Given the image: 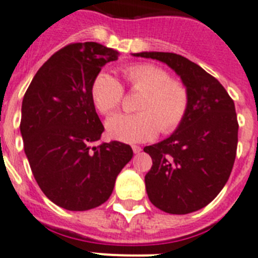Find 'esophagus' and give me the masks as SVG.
I'll list each match as a JSON object with an SVG mask.
<instances>
[{
  "label": "esophagus",
  "instance_id": "1",
  "mask_svg": "<svg viewBox=\"0 0 258 258\" xmlns=\"http://www.w3.org/2000/svg\"><path fill=\"white\" fill-rule=\"evenodd\" d=\"M132 149H133L134 154H140V152L142 151V149H141L140 146H132Z\"/></svg>",
  "mask_w": 258,
  "mask_h": 258
}]
</instances>
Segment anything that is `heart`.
Instances as JSON below:
<instances>
[{
    "instance_id": "1",
    "label": "heart",
    "mask_w": 258,
    "mask_h": 258,
    "mask_svg": "<svg viewBox=\"0 0 258 258\" xmlns=\"http://www.w3.org/2000/svg\"><path fill=\"white\" fill-rule=\"evenodd\" d=\"M132 92L142 93L137 104L138 113L115 115L106 124L111 138L121 142H146L161 133L169 134L183 122L187 115V88L170 79V75L157 66L142 63L122 71ZM93 103L102 115L109 116L121 106L124 90L112 75L101 72L94 77L90 88Z\"/></svg>"
}]
</instances>
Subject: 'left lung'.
Wrapping results in <instances>:
<instances>
[{
  "label": "left lung",
  "mask_w": 258,
  "mask_h": 258,
  "mask_svg": "<svg viewBox=\"0 0 258 258\" xmlns=\"http://www.w3.org/2000/svg\"><path fill=\"white\" fill-rule=\"evenodd\" d=\"M169 66L187 88L190 103L183 122L166 140L143 151L151 156L146 174L150 202L170 214H187L208 206L226 184L238 146L235 104L217 79L174 52L143 51Z\"/></svg>",
  "instance_id": "8db88e82"
}]
</instances>
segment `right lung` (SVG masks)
<instances>
[{
    "instance_id": "right-lung-1",
    "label": "right lung",
    "mask_w": 258,
    "mask_h": 258,
    "mask_svg": "<svg viewBox=\"0 0 258 258\" xmlns=\"http://www.w3.org/2000/svg\"><path fill=\"white\" fill-rule=\"evenodd\" d=\"M118 51L97 42L71 44L37 71L22 103L24 152L42 192L67 211L103 204L116 177L133 157L129 145H95L104 127L90 88Z\"/></svg>"
}]
</instances>
